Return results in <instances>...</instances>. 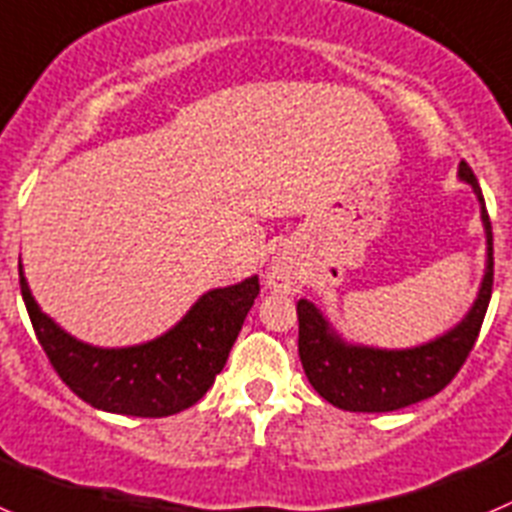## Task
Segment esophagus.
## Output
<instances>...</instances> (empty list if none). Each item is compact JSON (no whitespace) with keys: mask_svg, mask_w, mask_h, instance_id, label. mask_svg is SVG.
<instances>
[{"mask_svg":"<svg viewBox=\"0 0 512 512\" xmlns=\"http://www.w3.org/2000/svg\"><path fill=\"white\" fill-rule=\"evenodd\" d=\"M298 285V273L293 262H288L285 257H275L270 270H267V288L275 290V293H290L296 290Z\"/></svg>","mask_w":512,"mask_h":512,"instance_id":"1","label":"esophagus"}]
</instances>
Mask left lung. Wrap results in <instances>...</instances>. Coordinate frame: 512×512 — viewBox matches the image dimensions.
I'll return each mask as SVG.
<instances>
[{
    "instance_id": "left-lung-1",
    "label": "left lung",
    "mask_w": 512,
    "mask_h": 512,
    "mask_svg": "<svg viewBox=\"0 0 512 512\" xmlns=\"http://www.w3.org/2000/svg\"><path fill=\"white\" fill-rule=\"evenodd\" d=\"M459 178L469 183L482 206L487 237V265L480 293L462 321L446 334L411 349H377L344 342L324 313L301 298L298 311V354L313 390L331 405L352 413H388L421 403L454 380L472 352L492 296V227L480 183L467 163H459Z\"/></svg>"
}]
</instances>
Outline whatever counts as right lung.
<instances>
[{"instance_id": "1", "label": "right lung", "mask_w": 512, "mask_h": 512, "mask_svg": "<svg viewBox=\"0 0 512 512\" xmlns=\"http://www.w3.org/2000/svg\"><path fill=\"white\" fill-rule=\"evenodd\" d=\"M20 288L40 347L68 388L99 411L140 418L173 416L204 398L260 293L257 275L214 288L153 342L104 349L78 342L40 311L22 265Z\"/></svg>"}]
</instances>
